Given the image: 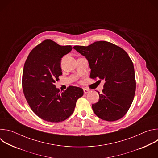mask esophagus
<instances>
[{
	"label": "esophagus",
	"instance_id": "1",
	"mask_svg": "<svg viewBox=\"0 0 158 158\" xmlns=\"http://www.w3.org/2000/svg\"><path fill=\"white\" fill-rule=\"evenodd\" d=\"M83 91H84V94H87V93H89V89H87L84 88V89H83Z\"/></svg>",
	"mask_w": 158,
	"mask_h": 158
}]
</instances>
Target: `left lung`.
Masks as SVG:
<instances>
[{
	"mask_svg": "<svg viewBox=\"0 0 158 158\" xmlns=\"http://www.w3.org/2000/svg\"><path fill=\"white\" fill-rule=\"evenodd\" d=\"M88 60L90 77L104 80L99 101L92 105L95 114L102 120L122 118L132 102L136 91L133 63L126 52L107 41H96L88 46L73 48Z\"/></svg>",
	"mask_w": 158,
	"mask_h": 158,
	"instance_id": "obj_1",
	"label": "left lung"
}]
</instances>
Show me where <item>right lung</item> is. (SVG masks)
I'll list each match as a JSON object with an SVG mask.
<instances>
[{"mask_svg": "<svg viewBox=\"0 0 158 158\" xmlns=\"http://www.w3.org/2000/svg\"><path fill=\"white\" fill-rule=\"evenodd\" d=\"M72 49L45 40L31 51L25 62L22 74L25 98L34 113L46 121L59 123L68 118L84 94L82 88L75 86L60 93L54 85L62 74V57Z\"/></svg>", "mask_w": 158, "mask_h": 158, "instance_id": "add662e5", "label": "right lung"}]
</instances>
